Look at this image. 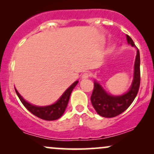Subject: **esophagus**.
Listing matches in <instances>:
<instances>
[{
  "label": "esophagus",
  "instance_id": "1",
  "mask_svg": "<svg viewBox=\"0 0 154 154\" xmlns=\"http://www.w3.org/2000/svg\"><path fill=\"white\" fill-rule=\"evenodd\" d=\"M89 74L88 73H84L83 75H82V77H81V79H88V77H89Z\"/></svg>",
  "mask_w": 154,
  "mask_h": 154
}]
</instances>
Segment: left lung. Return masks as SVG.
<instances>
[{"mask_svg":"<svg viewBox=\"0 0 154 154\" xmlns=\"http://www.w3.org/2000/svg\"><path fill=\"white\" fill-rule=\"evenodd\" d=\"M126 38L129 45H131V46L135 47L137 49V54L134 63L133 79L128 91L122 95H111L104 89L103 86L96 79L93 82L94 89L91 98L92 105L96 112L103 117H114L128 109L133 102L139 90L140 82V52L132 38L128 35H126Z\"/></svg>","mask_w":154,"mask_h":154,"instance_id":"obj_1","label":"left lung"}]
</instances>
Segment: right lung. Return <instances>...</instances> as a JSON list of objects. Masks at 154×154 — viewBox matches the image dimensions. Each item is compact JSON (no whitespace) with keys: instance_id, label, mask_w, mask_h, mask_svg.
I'll return each mask as SVG.
<instances>
[{"instance_id":"right-lung-1","label":"right lung","mask_w":154,"mask_h":154,"mask_svg":"<svg viewBox=\"0 0 154 154\" xmlns=\"http://www.w3.org/2000/svg\"><path fill=\"white\" fill-rule=\"evenodd\" d=\"M78 82L79 81L77 80L73 84L71 85L55 103L48 106H43L33 105V104L30 103L24 99L22 95L19 94V93L16 88L15 91L21 102L29 112H31L35 116H38L42 119L47 120V121H53V120L59 119L63 114L65 110H66L67 104L69 103V100L72 92L75 88V86L78 84Z\"/></svg>"}]
</instances>
